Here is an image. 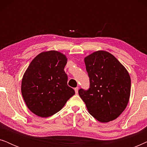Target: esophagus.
Returning <instances> with one entry per match:
<instances>
[{"instance_id": "obj_1", "label": "esophagus", "mask_w": 147, "mask_h": 147, "mask_svg": "<svg viewBox=\"0 0 147 147\" xmlns=\"http://www.w3.org/2000/svg\"><path fill=\"white\" fill-rule=\"evenodd\" d=\"M74 90H75L76 94H77L78 93V90H79V88H78L77 87V88H75V89H74Z\"/></svg>"}]
</instances>
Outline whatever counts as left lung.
<instances>
[{"mask_svg": "<svg viewBox=\"0 0 147 147\" xmlns=\"http://www.w3.org/2000/svg\"><path fill=\"white\" fill-rule=\"evenodd\" d=\"M90 88L80 89L89 113L100 122L117 118L129 101L131 80L120 62L109 52L98 51L84 58Z\"/></svg>", "mask_w": 147, "mask_h": 147, "instance_id": "8db88e82", "label": "left lung"}]
</instances>
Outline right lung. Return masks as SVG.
<instances>
[{
    "label": "right lung",
    "mask_w": 147,
    "mask_h": 147,
    "mask_svg": "<svg viewBox=\"0 0 147 147\" xmlns=\"http://www.w3.org/2000/svg\"><path fill=\"white\" fill-rule=\"evenodd\" d=\"M67 59L57 51H44L32 60L24 74L21 93L28 108L38 116H51L75 94L64 71Z\"/></svg>",
    "instance_id": "obj_1"
}]
</instances>
